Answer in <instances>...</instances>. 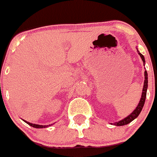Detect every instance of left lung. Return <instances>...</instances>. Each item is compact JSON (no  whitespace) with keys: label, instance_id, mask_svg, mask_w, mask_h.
Masks as SVG:
<instances>
[{"label":"left lung","instance_id":"left-lung-1","mask_svg":"<svg viewBox=\"0 0 157 157\" xmlns=\"http://www.w3.org/2000/svg\"><path fill=\"white\" fill-rule=\"evenodd\" d=\"M137 49V48H136ZM138 54L140 55V58L142 59L143 62H144V66L145 65V59H144V56L140 53V52L138 51L137 49ZM144 78H145V80H144V88H143V91H142V95H141L140 100L139 104L136 106V108H135L134 111L131 113V114L126 117L125 118L122 119V120L119 121L115 122V123H113V125H115V126H124V125L128 124L129 123H131V121H133L135 118L139 116L140 113L141 112L143 109V107H144V103H145V100H146V97H147V87H148V75H147V72L145 70L144 72Z\"/></svg>","mask_w":157,"mask_h":157}]
</instances>
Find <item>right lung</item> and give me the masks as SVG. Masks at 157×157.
<instances>
[{
	"label": "right lung",
	"mask_w": 157,
	"mask_h": 157,
	"mask_svg": "<svg viewBox=\"0 0 157 157\" xmlns=\"http://www.w3.org/2000/svg\"><path fill=\"white\" fill-rule=\"evenodd\" d=\"M23 121H24V122H26V123L27 124H29V126L33 127V128H48V127L51 126V125H52V124H49V125H40V124H35L29 123V122L26 121H24V120H23Z\"/></svg>",
	"instance_id": "add662e5"
}]
</instances>
